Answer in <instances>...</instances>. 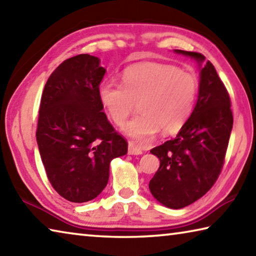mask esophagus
<instances>
[{"instance_id": "esophagus-1", "label": "esophagus", "mask_w": 256, "mask_h": 256, "mask_svg": "<svg viewBox=\"0 0 256 256\" xmlns=\"http://www.w3.org/2000/svg\"><path fill=\"white\" fill-rule=\"evenodd\" d=\"M128 152V154H131V156H138V154H142V150L138 148V146L132 144V142H130Z\"/></svg>"}]
</instances>
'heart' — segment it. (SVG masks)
<instances>
[{
  "instance_id": "1",
  "label": "heart",
  "mask_w": 256,
  "mask_h": 256,
  "mask_svg": "<svg viewBox=\"0 0 256 256\" xmlns=\"http://www.w3.org/2000/svg\"><path fill=\"white\" fill-rule=\"evenodd\" d=\"M198 82L190 72L170 64L149 63L124 72L122 86L112 81L99 86V98L110 120L123 126L138 105L141 114L124 132L138 142H146L162 130V134L178 132L192 114Z\"/></svg>"
}]
</instances>
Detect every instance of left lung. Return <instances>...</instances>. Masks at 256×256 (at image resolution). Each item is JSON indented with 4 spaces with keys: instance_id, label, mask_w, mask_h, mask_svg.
<instances>
[{
    "instance_id": "1",
    "label": "left lung",
    "mask_w": 256,
    "mask_h": 256,
    "mask_svg": "<svg viewBox=\"0 0 256 256\" xmlns=\"http://www.w3.org/2000/svg\"><path fill=\"white\" fill-rule=\"evenodd\" d=\"M198 63L200 84L196 107L172 140L151 149L160 160L149 183L152 196L170 209H182L209 190L222 172L232 128L230 99L214 66L196 52L174 50Z\"/></svg>"
}]
</instances>
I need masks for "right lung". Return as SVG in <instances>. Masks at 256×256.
Returning <instances> with one entry per match:
<instances>
[{
    "mask_svg": "<svg viewBox=\"0 0 256 256\" xmlns=\"http://www.w3.org/2000/svg\"><path fill=\"white\" fill-rule=\"evenodd\" d=\"M100 60L80 54L66 60L47 80L36 132L42 162L52 186L74 203L94 200L106 188L110 164L128 152L102 112Z\"/></svg>",
    "mask_w": 256,
    "mask_h": 256,
    "instance_id": "obj_1",
    "label": "right lung"
}]
</instances>
